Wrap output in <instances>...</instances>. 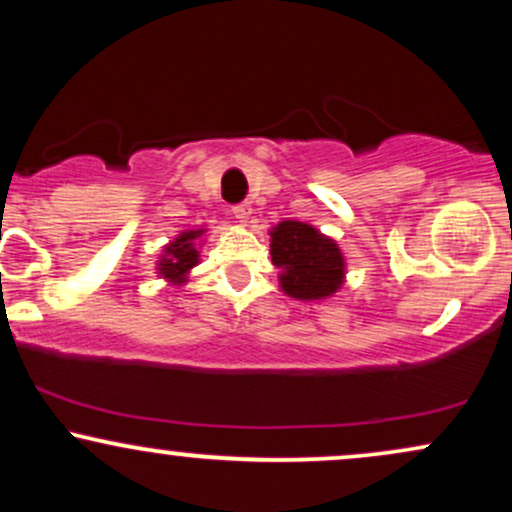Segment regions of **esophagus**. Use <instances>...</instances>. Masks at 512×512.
I'll list each match as a JSON object with an SVG mask.
<instances>
[{
	"instance_id": "34e87169",
	"label": "esophagus",
	"mask_w": 512,
	"mask_h": 512,
	"mask_svg": "<svg viewBox=\"0 0 512 512\" xmlns=\"http://www.w3.org/2000/svg\"><path fill=\"white\" fill-rule=\"evenodd\" d=\"M231 214L236 216V219L240 221V223H245L250 219V214H252V209H250V204H236V207L231 209Z\"/></svg>"
}]
</instances>
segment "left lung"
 Here are the masks:
<instances>
[{"label": "left lung", "instance_id": "obj_1", "mask_svg": "<svg viewBox=\"0 0 512 512\" xmlns=\"http://www.w3.org/2000/svg\"><path fill=\"white\" fill-rule=\"evenodd\" d=\"M269 252L286 296L298 301H320L342 289L346 262L332 238L310 223L281 221L269 231Z\"/></svg>", "mask_w": 512, "mask_h": 512}]
</instances>
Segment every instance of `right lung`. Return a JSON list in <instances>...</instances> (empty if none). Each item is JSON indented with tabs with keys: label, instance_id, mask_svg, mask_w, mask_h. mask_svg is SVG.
Instances as JSON below:
<instances>
[{
	"label": "right lung",
	"instance_id": "1",
	"mask_svg": "<svg viewBox=\"0 0 512 512\" xmlns=\"http://www.w3.org/2000/svg\"><path fill=\"white\" fill-rule=\"evenodd\" d=\"M202 236L204 228H197V231H185L175 240H170L166 248H163L161 260L156 264L158 274H161L163 279H168L170 284H185L190 269L199 262L197 240Z\"/></svg>",
	"mask_w": 512,
	"mask_h": 512
}]
</instances>
